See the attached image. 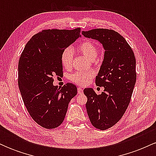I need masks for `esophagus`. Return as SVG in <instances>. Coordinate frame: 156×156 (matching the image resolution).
I'll return each mask as SVG.
<instances>
[{
	"mask_svg": "<svg viewBox=\"0 0 156 156\" xmlns=\"http://www.w3.org/2000/svg\"><path fill=\"white\" fill-rule=\"evenodd\" d=\"M83 93V89L81 87H78V94H82Z\"/></svg>",
	"mask_w": 156,
	"mask_h": 156,
	"instance_id": "34e87169",
	"label": "esophagus"
}]
</instances>
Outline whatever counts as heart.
<instances>
[{
  "mask_svg": "<svg viewBox=\"0 0 156 156\" xmlns=\"http://www.w3.org/2000/svg\"><path fill=\"white\" fill-rule=\"evenodd\" d=\"M77 51L85 55L90 60H94L98 54V48L95 43L90 40H85L77 46ZM73 51L71 48H67L64 50L61 55V62L65 69H69L72 67ZM94 76L92 70L76 72L69 76V80L77 85L85 86L88 83Z\"/></svg>",
  "mask_w": 156,
  "mask_h": 156,
  "instance_id": "1",
  "label": "heart"
}]
</instances>
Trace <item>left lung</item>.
Returning <instances> with one entry per match:
<instances>
[{
    "label": "left lung",
    "mask_w": 156,
    "mask_h": 156,
    "mask_svg": "<svg viewBox=\"0 0 156 156\" xmlns=\"http://www.w3.org/2000/svg\"><path fill=\"white\" fill-rule=\"evenodd\" d=\"M82 34L99 41L105 50L95 79L96 85L104 87V91L97 94L92 89L86 88L83 93L92 125L106 130L121 119L130 103L136 80L135 55L124 37L114 30L96 28Z\"/></svg>",
    "instance_id": "8db88e82"
}]
</instances>
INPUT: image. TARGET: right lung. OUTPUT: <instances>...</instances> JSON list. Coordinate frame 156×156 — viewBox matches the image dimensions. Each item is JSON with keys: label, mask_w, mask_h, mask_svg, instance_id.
Returning <instances> with one entry per match:
<instances>
[{"label": "right lung", "mask_w": 156, "mask_h": 156, "mask_svg": "<svg viewBox=\"0 0 156 156\" xmlns=\"http://www.w3.org/2000/svg\"><path fill=\"white\" fill-rule=\"evenodd\" d=\"M80 28L47 29L26 44L18 63V86L32 119L47 129L63 122L68 104L77 94L74 84L53 86V76L63 74L61 55L80 37Z\"/></svg>", "instance_id": "1"}]
</instances>
